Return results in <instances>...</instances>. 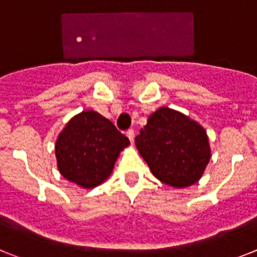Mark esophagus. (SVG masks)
I'll return each mask as SVG.
<instances>
[{"instance_id":"34e87169","label":"esophagus","mask_w":257,"mask_h":257,"mask_svg":"<svg viewBox=\"0 0 257 257\" xmlns=\"http://www.w3.org/2000/svg\"><path fill=\"white\" fill-rule=\"evenodd\" d=\"M126 137H128L129 141L133 144V141H135V131H132V129L126 131Z\"/></svg>"}]
</instances>
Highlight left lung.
Wrapping results in <instances>:
<instances>
[{
  "mask_svg": "<svg viewBox=\"0 0 257 257\" xmlns=\"http://www.w3.org/2000/svg\"><path fill=\"white\" fill-rule=\"evenodd\" d=\"M136 148L153 175L174 188L196 184L212 158L205 129L169 107H159L149 115L136 137Z\"/></svg>",
  "mask_w": 257,
  "mask_h": 257,
  "instance_id": "1",
  "label": "left lung"
}]
</instances>
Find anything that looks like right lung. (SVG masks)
Wrapping results in <instances>:
<instances>
[{
	"instance_id": "obj_1",
	"label": "right lung",
	"mask_w": 257,
	"mask_h": 257,
	"mask_svg": "<svg viewBox=\"0 0 257 257\" xmlns=\"http://www.w3.org/2000/svg\"><path fill=\"white\" fill-rule=\"evenodd\" d=\"M129 140L100 113L79 112L64 126L56 140L57 169L66 180L85 189L104 183L113 171Z\"/></svg>"
}]
</instances>
